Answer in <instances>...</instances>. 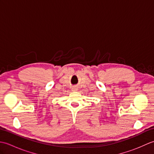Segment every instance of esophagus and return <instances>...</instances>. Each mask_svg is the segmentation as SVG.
<instances>
[{
    "label": "esophagus",
    "mask_w": 154,
    "mask_h": 154,
    "mask_svg": "<svg viewBox=\"0 0 154 154\" xmlns=\"http://www.w3.org/2000/svg\"><path fill=\"white\" fill-rule=\"evenodd\" d=\"M76 89V88H73V90H76V89Z\"/></svg>",
    "instance_id": "esophagus-1"
}]
</instances>
